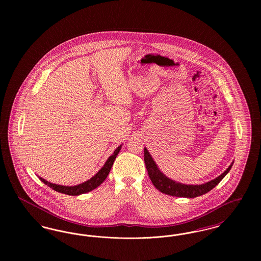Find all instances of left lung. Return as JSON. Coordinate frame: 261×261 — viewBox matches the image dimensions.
I'll use <instances>...</instances> for the list:
<instances>
[{"label":"left lung","instance_id":"obj_1","mask_svg":"<svg viewBox=\"0 0 261 261\" xmlns=\"http://www.w3.org/2000/svg\"><path fill=\"white\" fill-rule=\"evenodd\" d=\"M144 161L146 163V168L148 170V174L153 186L155 187L160 192L172 197L189 198V199L199 197L210 192L214 187L219 184V182L230 171L233 165V162H232L231 165L224 171L223 173L207 183H204L201 185H186L179 182H175L162 173V171L159 169L156 163L152 160L151 155L149 154V150L146 148L144 149Z\"/></svg>","mask_w":261,"mask_h":261}]
</instances>
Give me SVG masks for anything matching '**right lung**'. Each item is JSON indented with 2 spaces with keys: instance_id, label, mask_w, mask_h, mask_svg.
I'll use <instances>...</instances> for the list:
<instances>
[{
  "instance_id": "right-lung-1",
  "label": "right lung",
  "mask_w": 261,
  "mask_h": 261,
  "mask_svg": "<svg viewBox=\"0 0 261 261\" xmlns=\"http://www.w3.org/2000/svg\"><path fill=\"white\" fill-rule=\"evenodd\" d=\"M120 149H121V146L116 148L112 155L108 159V161L103 164V166L99 169V172L96 175H94L91 179H89L86 182L82 183V184H79V185H76V186H62V185H57V184L50 183V182L46 181L45 179H43L41 177H39V179L44 184H46L47 186L50 187L53 190H55L59 193H62V194L69 195V196H78V195H81V194H85V193L91 192L92 190L96 189L97 187H99L106 180V178L108 177V175L112 169V166L113 165V162L115 161V159H116V155L118 154Z\"/></svg>"
}]
</instances>
